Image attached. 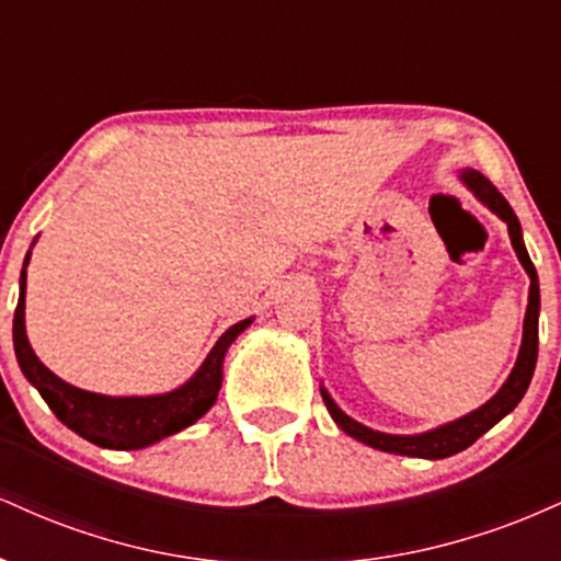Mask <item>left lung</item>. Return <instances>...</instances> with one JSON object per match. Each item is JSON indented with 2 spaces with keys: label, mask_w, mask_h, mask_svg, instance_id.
I'll use <instances>...</instances> for the list:
<instances>
[{
  "label": "left lung",
  "mask_w": 561,
  "mask_h": 561,
  "mask_svg": "<svg viewBox=\"0 0 561 561\" xmlns=\"http://www.w3.org/2000/svg\"><path fill=\"white\" fill-rule=\"evenodd\" d=\"M459 179L467 184V190L472 192L482 205H488L501 221H506L514 253H517L519 263H523L527 276H530V295H527L523 345H519V356H517V364H514L512 375H508V379L501 385V390L495 392L491 401L482 403L480 409L469 411V414L461 416V420L440 424V427L427 430V433H420V435H390V433H379V430L366 427V424L351 420V416H347L345 411L332 401L330 392L321 388V398H324L327 411H330V416L337 422V427L343 430V433L356 437V440H362L364 446L388 450V454L414 456V459H446V456H454L459 454V450L469 448L480 435H485L495 422L504 420L508 411L517 409V403L523 401V396L527 392V385H530L533 371H536L540 289H538V272L536 266H533L530 255H527V248L523 242V227H519L517 216H514L512 205L506 203V197L501 195V192L495 190V186L488 182L480 171L465 169Z\"/></svg>",
  "instance_id": "8db88e82"
}]
</instances>
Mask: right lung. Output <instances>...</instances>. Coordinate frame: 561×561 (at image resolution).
I'll return each instance as SVG.
<instances>
[{
  "label": "right lung",
  "mask_w": 561,
  "mask_h": 561,
  "mask_svg": "<svg viewBox=\"0 0 561 561\" xmlns=\"http://www.w3.org/2000/svg\"><path fill=\"white\" fill-rule=\"evenodd\" d=\"M31 253L25 255L21 272V298H18L15 319H12V343L21 371L38 396L47 401L49 409L66 427L87 437L89 443L115 450H137L152 443L163 440L173 433H182L184 427L195 424L210 405L216 403L218 390L224 379V356L237 334H242L253 324V317L229 327L218 337L214 351L208 353L203 366L190 377L182 388L163 392V396H102L73 388L66 379H60L36 358L34 347L25 337V266Z\"/></svg>",
  "instance_id": "1"
}]
</instances>
